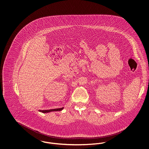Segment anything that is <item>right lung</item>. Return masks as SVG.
<instances>
[{"instance_id":"obj_1","label":"right lung","mask_w":149,"mask_h":149,"mask_svg":"<svg viewBox=\"0 0 149 149\" xmlns=\"http://www.w3.org/2000/svg\"><path fill=\"white\" fill-rule=\"evenodd\" d=\"M64 109L63 108H58V109H49V110H39L38 111L40 112H42L43 113H49L51 112H54V111H62Z\"/></svg>"}]
</instances>
